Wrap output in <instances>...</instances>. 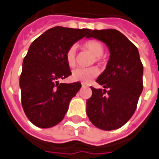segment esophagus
Wrapping results in <instances>:
<instances>
[{"instance_id": "34e87169", "label": "esophagus", "mask_w": 159, "mask_h": 159, "mask_svg": "<svg viewBox=\"0 0 159 159\" xmlns=\"http://www.w3.org/2000/svg\"><path fill=\"white\" fill-rule=\"evenodd\" d=\"M81 85H82V88H88V85L87 84H85L82 83V84H81Z\"/></svg>"}]
</instances>
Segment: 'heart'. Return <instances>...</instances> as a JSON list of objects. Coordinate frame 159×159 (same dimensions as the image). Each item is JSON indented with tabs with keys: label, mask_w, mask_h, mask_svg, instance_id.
I'll use <instances>...</instances> for the list:
<instances>
[{
	"label": "heart",
	"mask_w": 159,
	"mask_h": 159,
	"mask_svg": "<svg viewBox=\"0 0 159 159\" xmlns=\"http://www.w3.org/2000/svg\"><path fill=\"white\" fill-rule=\"evenodd\" d=\"M84 48L89 50L96 57L95 61H99L100 57L104 52L103 45L100 42L92 40L88 41L84 44ZM66 61L69 66L73 67L76 63V49L75 47H71L66 52ZM99 71L96 67L89 68H77L72 71V79L75 81H80L83 83H89L93 78L98 75Z\"/></svg>",
	"instance_id": "1"
}]
</instances>
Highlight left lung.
<instances>
[{"mask_svg": "<svg viewBox=\"0 0 159 159\" xmlns=\"http://www.w3.org/2000/svg\"><path fill=\"white\" fill-rule=\"evenodd\" d=\"M87 38L104 43L110 57L106 69L96 80L103 89L91 87L93 94L86 102V113L96 127L116 130L133 116L143 91L144 67L139 51L116 29L93 30Z\"/></svg>", "mask_w": 159, "mask_h": 159, "instance_id": "8db88e82", "label": "left lung"}]
</instances>
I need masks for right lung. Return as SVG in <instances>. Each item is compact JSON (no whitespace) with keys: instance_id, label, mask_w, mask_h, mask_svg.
Listing matches in <instances>:
<instances>
[{"instance_id":"1","label":"right lung","mask_w":159,"mask_h":159,"mask_svg":"<svg viewBox=\"0 0 159 159\" xmlns=\"http://www.w3.org/2000/svg\"><path fill=\"white\" fill-rule=\"evenodd\" d=\"M92 31L57 26L48 29L30 45L20 78L21 102L34 125L50 128L63 120L70 102L81 84L59 83L71 75L66 52Z\"/></svg>"}]
</instances>
